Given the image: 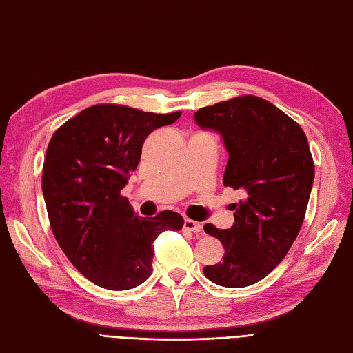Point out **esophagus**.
Wrapping results in <instances>:
<instances>
[{"mask_svg": "<svg viewBox=\"0 0 353 353\" xmlns=\"http://www.w3.org/2000/svg\"><path fill=\"white\" fill-rule=\"evenodd\" d=\"M183 230L191 231V232H202V225H200L199 222H194V220H191V219H185Z\"/></svg>", "mask_w": 353, "mask_h": 353, "instance_id": "obj_1", "label": "esophagus"}]
</instances>
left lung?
Wrapping results in <instances>:
<instances>
[{"label": "left lung", "mask_w": 353, "mask_h": 353, "mask_svg": "<svg viewBox=\"0 0 353 353\" xmlns=\"http://www.w3.org/2000/svg\"><path fill=\"white\" fill-rule=\"evenodd\" d=\"M202 130L222 137L228 151L225 186L245 192L234 223L203 230L222 241L223 260L205 266L206 279L245 288L265 279L299 236L314 185V161L301 127L271 102L241 96L194 113Z\"/></svg>", "instance_id": "left-lung-1"}]
</instances>
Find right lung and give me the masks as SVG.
Returning a JSON list of instances; mask_svg holds the SVG:
<instances>
[{"label":"right lung","mask_w":353,"mask_h":353,"mask_svg":"<svg viewBox=\"0 0 353 353\" xmlns=\"http://www.w3.org/2000/svg\"><path fill=\"white\" fill-rule=\"evenodd\" d=\"M181 114L101 103L54 131L43 168L48 220L61 250L94 285L110 291L142 285L153 271L154 239L182 230L181 214L137 217L121 196L141 162L145 137Z\"/></svg>","instance_id":"1"}]
</instances>
